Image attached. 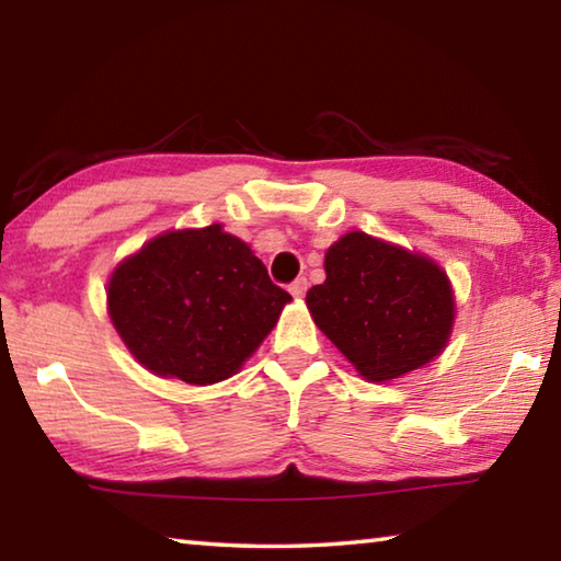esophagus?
Here are the masks:
<instances>
[{"label":"esophagus","mask_w":561,"mask_h":561,"mask_svg":"<svg viewBox=\"0 0 561 561\" xmlns=\"http://www.w3.org/2000/svg\"><path fill=\"white\" fill-rule=\"evenodd\" d=\"M289 291H291V297H304V294H307V279H294L291 284H289Z\"/></svg>","instance_id":"obj_1"}]
</instances>
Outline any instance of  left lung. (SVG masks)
Wrapping results in <instances>:
<instances>
[{
  "mask_svg": "<svg viewBox=\"0 0 561 561\" xmlns=\"http://www.w3.org/2000/svg\"><path fill=\"white\" fill-rule=\"evenodd\" d=\"M327 279L307 291L317 327L368 381H391L440 354L453 289L438 264L348 232L329 247Z\"/></svg>",
  "mask_w": 561,
  "mask_h": 561,
  "instance_id": "8db88e82",
  "label": "left lung"
}]
</instances>
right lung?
Here are the masks:
<instances>
[{
    "label": "right lung",
    "instance_id": "1",
    "mask_svg": "<svg viewBox=\"0 0 561 561\" xmlns=\"http://www.w3.org/2000/svg\"><path fill=\"white\" fill-rule=\"evenodd\" d=\"M287 301L289 291L220 225L156 237L108 284V314L130 354L193 386L230 378Z\"/></svg>",
    "mask_w": 561,
    "mask_h": 561
}]
</instances>
